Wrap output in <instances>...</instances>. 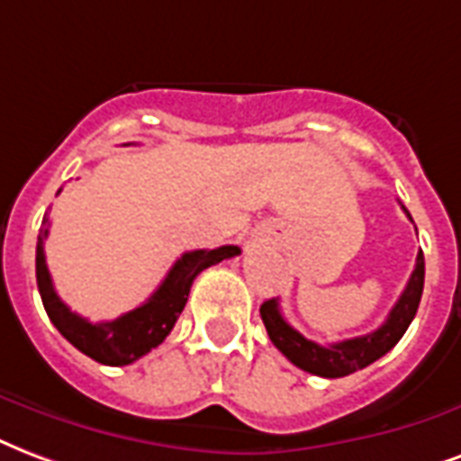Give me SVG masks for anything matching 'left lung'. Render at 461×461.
<instances>
[{"instance_id": "1", "label": "left lung", "mask_w": 461, "mask_h": 461, "mask_svg": "<svg viewBox=\"0 0 461 461\" xmlns=\"http://www.w3.org/2000/svg\"><path fill=\"white\" fill-rule=\"evenodd\" d=\"M408 218H411V213H408ZM423 282L425 259L423 252H418L413 275L408 279L406 289L399 296V301L393 303L389 318L376 328L375 333L333 342V345H318V342L303 338L296 328H292V325L284 321L276 299L265 301L259 306V316H262V323L267 328L269 340L275 342V348L292 365H296L303 372H309V375L325 376V379H338V376H348L352 372H357V369H365V366H369L379 357H384L403 338L408 325L415 318L420 296H423Z\"/></svg>"}]
</instances>
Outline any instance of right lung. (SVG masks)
Listing matches in <instances>:
<instances>
[{"mask_svg":"<svg viewBox=\"0 0 461 461\" xmlns=\"http://www.w3.org/2000/svg\"><path fill=\"white\" fill-rule=\"evenodd\" d=\"M48 226H50V221H48L46 213L36 245V282L48 318L53 321L62 338L72 342L79 352H85L86 357L109 366L131 365V362L148 355L152 348H158L177 323L179 313L185 309L186 296H189V289H192L199 272H203L211 265H218L221 259L240 255L238 245H223L216 250L185 252L172 265V269L162 279L160 286L155 289V294L138 309L128 311L113 321L89 323L86 318L72 313L55 292L53 279H50L46 265V250H43Z\"/></svg>","mask_w":461,"mask_h":461,"instance_id":"add662e5","label":"right lung"}]
</instances>
